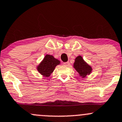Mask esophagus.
Here are the masks:
<instances>
[{"mask_svg":"<svg viewBox=\"0 0 122 122\" xmlns=\"http://www.w3.org/2000/svg\"><path fill=\"white\" fill-rule=\"evenodd\" d=\"M64 65H65V66H68L69 65H70V62H69V61H67V62H64Z\"/></svg>","mask_w":122,"mask_h":122,"instance_id":"esophagus-1","label":"esophagus"}]
</instances>
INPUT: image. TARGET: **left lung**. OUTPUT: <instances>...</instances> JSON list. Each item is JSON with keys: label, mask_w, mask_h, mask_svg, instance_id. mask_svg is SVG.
I'll list each match as a JSON object with an SVG mask.
<instances>
[{"label": "left lung", "mask_w": 122, "mask_h": 122, "mask_svg": "<svg viewBox=\"0 0 122 122\" xmlns=\"http://www.w3.org/2000/svg\"><path fill=\"white\" fill-rule=\"evenodd\" d=\"M74 68L76 69L79 76L82 78H85L87 75H89L92 71V68L86 63L81 56H77L74 63Z\"/></svg>", "instance_id": "obj_1"}]
</instances>
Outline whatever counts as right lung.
Here are the masks:
<instances>
[{"mask_svg":"<svg viewBox=\"0 0 122 122\" xmlns=\"http://www.w3.org/2000/svg\"><path fill=\"white\" fill-rule=\"evenodd\" d=\"M60 64V61L52 55H46L44 60L37 67L38 72L44 77H48L55 70V67Z\"/></svg>","mask_w":122,"mask_h":122,"instance_id":"add662e5","label":"right lung"}]
</instances>
